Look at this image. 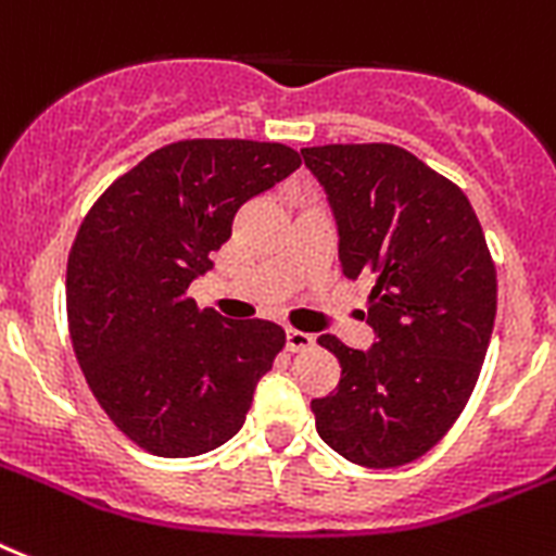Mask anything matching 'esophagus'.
Returning <instances> with one entry per match:
<instances>
[{"instance_id":"1","label":"esophagus","mask_w":556,"mask_h":556,"mask_svg":"<svg viewBox=\"0 0 556 556\" xmlns=\"http://www.w3.org/2000/svg\"><path fill=\"white\" fill-rule=\"evenodd\" d=\"M314 344V336L311 333H302V330H286V348L291 350V353H302V350H307Z\"/></svg>"}]
</instances>
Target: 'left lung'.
Returning a JSON list of instances; mask_svg holds the SVG:
<instances>
[{
    "label": "left lung",
    "mask_w": 556,
    "mask_h": 556,
    "mask_svg": "<svg viewBox=\"0 0 556 556\" xmlns=\"http://www.w3.org/2000/svg\"><path fill=\"white\" fill-rule=\"evenodd\" d=\"M328 191L348 279L367 277V353L325 333L342 367L311 401L316 432L350 464L390 469L421 458L464 413L486 358L497 274L472 203L393 143L302 149Z\"/></svg>",
    "instance_id": "1"
}]
</instances>
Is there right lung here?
<instances>
[{
  "label": "right lung",
  "mask_w": 556,
  "mask_h": 556,
  "mask_svg": "<svg viewBox=\"0 0 556 556\" xmlns=\"http://www.w3.org/2000/svg\"><path fill=\"white\" fill-rule=\"evenodd\" d=\"M300 163L286 143L175 141L84 217L67 260L70 339L101 409L141 450L191 458L240 432L286 330L200 311L186 291L231 237L237 208Z\"/></svg>",
  "instance_id": "right-lung-1"
}]
</instances>
